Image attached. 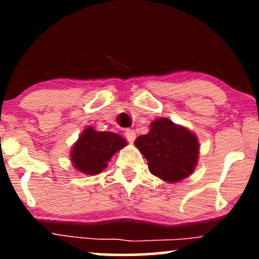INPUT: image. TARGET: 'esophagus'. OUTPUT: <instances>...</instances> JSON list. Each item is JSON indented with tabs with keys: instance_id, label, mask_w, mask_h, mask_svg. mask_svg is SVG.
<instances>
[{
	"instance_id": "1",
	"label": "esophagus",
	"mask_w": 259,
	"mask_h": 259,
	"mask_svg": "<svg viewBox=\"0 0 259 259\" xmlns=\"http://www.w3.org/2000/svg\"><path fill=\"white\" fill-rule=\"evenodd\" d=\"M125 138L128 143L132 144L134 140H136V132L133 130H127L125 132Z\"/></svg>"
}]
</instances>
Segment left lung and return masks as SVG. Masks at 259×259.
<instances>
[{
	"label": "left lung",
	"mask_w": 259,
	"mask_h": 259,
	"mask_svg": "<svg viewBox=\"0 0 259 259\" xmlns=\"http://www.w3.org/2000/svg\"><path fill=\"white\" fill-rule=\"evenodd\" d=\"M134 144L147 159L152 175L168 183L187 178L199 155L197 137L166 118L154 120L150 132L138 137Z\"/></svg>",
	"instance_id": "1"
}]
</instances>
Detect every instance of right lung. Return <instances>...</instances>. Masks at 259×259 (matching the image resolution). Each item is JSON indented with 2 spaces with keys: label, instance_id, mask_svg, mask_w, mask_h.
<instances>
[{
  "label": "right lung",
  "instance_id": "add662e5",
  "mask_svg": "<svg viewBox=\"0 0 259 259\" xmlns=\"http://www.w3.org/2000/svg\"><path fill=\"white\" fill-rule=\"evenodd\" d=\"M125 146L126 140L119 134L87 127L74 144L70 160L80 172L94 176L106 168L112 155Z\"/></svg>",
  "mask_w": 259,
  "mask_h": 259
}]
</instances>
